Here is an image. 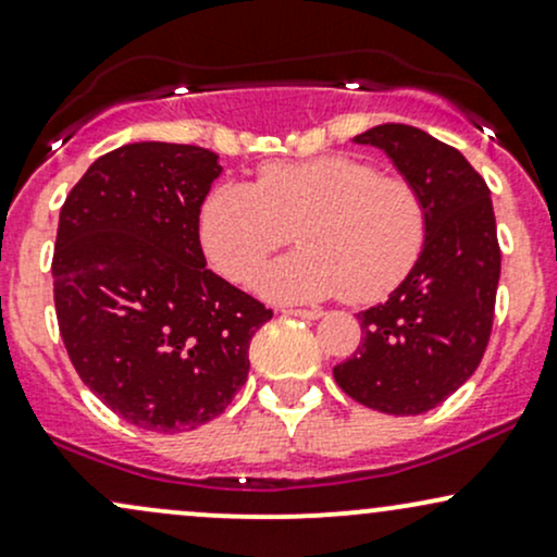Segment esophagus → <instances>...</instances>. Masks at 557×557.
I'll return each mask as SVG.
<instances>
[{
  "mask_svg": "<svg viewBox=\"0 0 557 557\" xmlns=\"http://www.w3.org/2000/svg\"><path fill=\"white\" fill-rule=\"evenodd\" d=\"M284 315H295V319H308V321H315L324 315V310H302V308H286Z\"/></svg>",
  "mask_w": 557,
  "mask_h": 557,
  "instance_id": "34e87169",
  "label": "esophagus"
}]
</instances>
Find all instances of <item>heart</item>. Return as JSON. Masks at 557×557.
I'll return each mask as SVG.
<instances>
[{
    "label": "heart",
    "instance_id": "heart-1",
    "mask_svg": "<svg viewBox=\"0 0 557 557\" xmlns=\"http://www.w3.org/2000/svg\"><path fill=\"white\" fill-rule=\"evenodd\" d=\"M295 228L302 249L257 273L262 297L374 302L420 260L428 209L406 177L382 175L372 161L319 157L260 166L255 185H220L199 214L209 262L233 281L252 278Z\"/></svg>",
    "mask_w": 557,
    "mask_h": 557
}]
</instances>
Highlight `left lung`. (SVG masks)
Returning <instances> with one entry per match:
<instances>
[{
	"mask_svg": "<svg viewBox=\"0 0 557 557\" xmlns=\"http://www.w3.org/2000/svg\"><path fill=\"white\" fill-rule=\"evenodd\" d=\"M352 143L380 148L420 190L428 236L391 297L358 313L361 345L334 380L374 411L424 414L470 380L492 334L502 268L492 194L457 148L409 124H376Z\"/></svg>",
	"mask_w": 557,
	"mask_h": 557,
	"instance_id": "8db88e82",
	"label": "left lung"
}]
</instances>
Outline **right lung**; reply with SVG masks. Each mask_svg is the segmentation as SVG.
<instances>
[{
	"mask_svg": "<svg viewBox=\"0 0 557 557\" xmlns=\"http://www.w3.org/2000/svg\"><path fill=\"white\" fill-rule=\"evenodd\" d=\"M220 172L207 148L127 143L61 209L52 278L65 350L95 396L153 433L223 414L273 315L207 268L199 214Z\"/></svg>",
	"mask_w": 557,
	"mask_h": 557,
	"instance_id": "obj_1",
	"label": "right lung"
}]
</instances>
